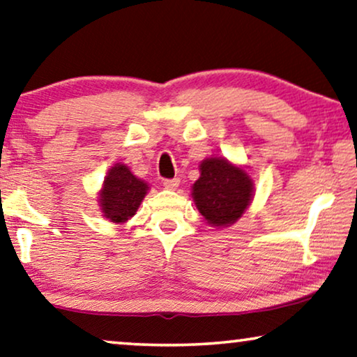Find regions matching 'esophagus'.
<instances>
[{
    "mask_svg": "<svg viewBox=\"0 0 357 357\" xmlns=\"http://www.w3.org/2000/svg\"><path fill=\"white\" fill-rule=\"evenodd\" d=\"M163 185L167 189H176L179 185V178H173V179H163Z\"/></svg>",
    "mask_w": 357,
    "mask_h": 357,
    "instance_id": "obj_1",
    "label": "esophagus"
}]
</instances>
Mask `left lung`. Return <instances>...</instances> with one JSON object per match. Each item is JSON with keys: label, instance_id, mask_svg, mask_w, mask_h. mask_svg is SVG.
<instances>
[{"label": "left lung", "instance_id": "obj_1", "mask_svg": "<svg viewBox=\"0 0 357 357\" xmlns=\"http://www.w3.org/2000/svg\"><path fill=\"white\" fill-rule=\"evenodd\" d=\"M195 207L210 225L225 227L238 220L250 204L252 181L243 169L223 158H208L200 165V178L192 190Z\"/></svg>", "mask_w": 357, "mask_h": 357}]
</instances>
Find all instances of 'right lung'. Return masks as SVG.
<instances>
[{
	"instance_id": "right-lung-1",
	"label": "right lung",
	"mask_w": 357,
	"mask_h": 357,
	"mask_svg": "<svg viewBox=\"0 0 357 357\" xmlns=\"http://www.w3.org/2000/svg\"><path fill=\"white\" fill-rule=\"evenodd\" d=\"M147 189V184L135 178L124 165H116L109 169L100 194L105 217L114 223L126 222L137 212Z\"/></svg>"
}]
</instances>
